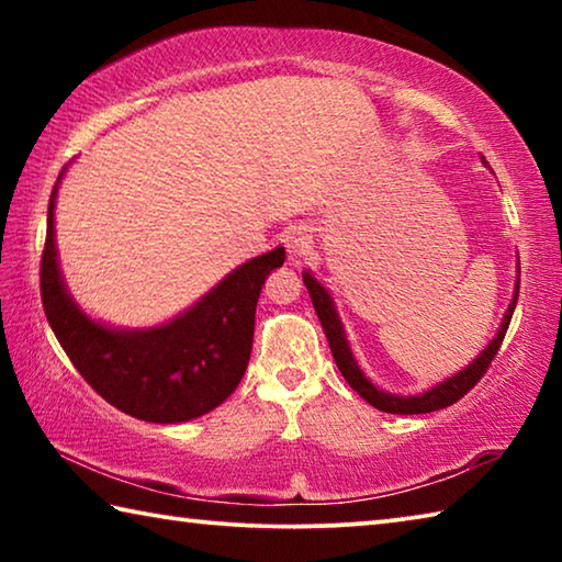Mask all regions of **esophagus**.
<instances>
[{
    "instance_id": "1",
    "label": "esophagus",
    "mask_w": 562,
    "mask_h": 562,
    "mask_svg": "<svg viewBox=\"0 0 562 562\" xmlns=\"http://www.w3.org/2000/svg\"><path fill=\"white\" fill-rule=\"evenodd\" d=\"M284 247H288V252L292 258H302V255H307L312 250V231L307 225H297L288 231L284 235Z\"/></svg>"
}]
</instances>
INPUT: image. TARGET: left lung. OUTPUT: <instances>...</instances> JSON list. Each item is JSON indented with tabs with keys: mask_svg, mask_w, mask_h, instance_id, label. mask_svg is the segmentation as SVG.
Wrapping results in <instances>:
<instances>
[{
	"mask_svg": "<svg viewBox=\"0 0 562 562\" xmlns=\"http://www.w3.org/2000/svg\"><path fill=\"white\" fill-rule=\"evenodd\" d=\"M302 280H304V288H307L312 304H315V312L322 322V329H325L327 341H329V349H331V357L337 361V369L341 372V376L347 379V384L355 389V392L364 398V402L372 404L379 412H386V414H429V412H439V408H446L459 402L463 394H469L471 389L479 384V379L488 372L493 357L498 355V349L503 345V337H506L508 325H510V317H513V310H516V300H518V290H520V278L516 282V297H513L510 307L506 312V317H503V325L498 329L496 339H491V345L481 351V357H475V361H471L469 367L463 369L451 379H446L439 386L429 389L426 394H418V396H394V394H386V392H379V389L369 382V379L361 374V369L357 367L355 357H351L349 345L345 339V329H341V322L337 317V310L335 304H331V297L327 294V290L322 288V284L312 278L310 272H302Z\"/></svg>",
	"mask_w": 562,
	"mask_h": 562,
	"instance_id": "8db88e82",
	"label": "left lung"
}]
</instances>
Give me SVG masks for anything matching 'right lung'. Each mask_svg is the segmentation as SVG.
I'll use <instances>...</instances> for the list:
<instances>
[{
	"label": "right lung",
	"instance_id": "add662e5",
	"mask_svg": "<svg viewBox=\"0 0 562 562\" xmlns=\"http://www.w3.org/2000/svg\"><path fill=\"white\" fill-rule=\"evenodd\" d=\"M54 198L42 252L46 319L89 386L119 412L154 424H180L221 406L245 374L252 349L255 307L265 278L284 250L240 265L213 292L164 327L119 331L89 319L66 294L54 245Z\"/></svg>",
	"mask_w": 562,
	"mask_h": 562
}]
</instances>
